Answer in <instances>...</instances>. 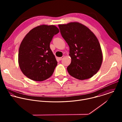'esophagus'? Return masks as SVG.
<instances>
[{
	"label": "esophagus",
	"instance_id": "34e87169",
	"mask_svg": "<svg viewBox=\"0 0 122 122\" xmlns=\"http://www.w3.org/2000/svg\"><path fill=\"white\" fill-rule=\"evenodd\" d=\"M64 58V56H62V57H59V59L60 60H61L62 59H63Z\"/></svg>",
	"mask_w": 122,
	"mask_h": 122
}]
</instances>
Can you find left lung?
I'll return each mask as SVG.
<instances>
[{"instance_id":"8db88e82","label":"left lung","mask_w":122,"mask_h":122,"mask_svg":"<svg viewBox=\"0 0 122 122\" xmlns=\"http://www.w3.org/2000/svg\"><path fill=\"white\" fill-rule=\"evenodd\" d=\"M58 27L69 47L71 62L67 67L68 73L80 80L91 78L99 71L103 59L97 38L88 27L79 23L59 25Z\"/></svg>"}]
</instances>
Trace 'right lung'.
Returning <instances> with one entry per match:
<instances>
[{
  "instance_id": "right-lung-1",
  "label": "right lung",
  "mask_w": 122,
  "mask_h": 122,
  "mask_svg": "<svg viewBox=\"0 0 122 122\" xmlns=\"http://www.w3.org/2000/svg\"><path fill=\"white\" fill-rule=\"evenodd\" d=\"M59 32L53 25H41L31 30L19 49L18 62L23 74L35 81H43L53 74L57 62L50 44Z\"/></svg>"
}]
</instances>
